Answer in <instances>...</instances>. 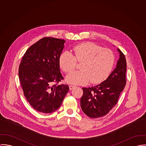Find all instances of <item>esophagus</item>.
Segmentation results:
<instances>
[{
  "mask_svg": "<svg viewBox=\"0 0 146 146\" xmlns=\"http://www.w3.org/2000/svg\"><path fill=\"white\" fill-rule=\"evenodd\" d=\"M75 87H76V86H74L70 85V86H69V90H73L74 88H75Z\"/></svg>",
  "mask_w": 146,
  "mask_h": 146,
  "instance_id": "esophagus-1",
  "label": "esophagus"
}]
</instances>
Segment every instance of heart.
<instances>
[{"mask_svg":"<svg viewBox=\"0 0 146 146\" xmlns=\"http://www.w3.org/2000/svg\"><path fill=\"white\" fill-rule=\"evenodd\" d=\"M74 56L69 51L63 52L59 59L62 69L69 73L77 66V62L82 63L81 70L69 74L66 81L73 84H85L90 81L99 83L104 81L110 73L115 56L110 49H102L97 44L87 42L76 46L73 48Z\"/></svg>","mask_w":146,"mask_h":146,"instance_id":"heart-1","label":"heart"}]
</instances>
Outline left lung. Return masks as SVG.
<instances>
[{
	"mask_svg": "<svg viewBox=\"0 0 146 146\" xmlns=\"http://www.w3.org/2000/svg\"><path fill=\"white\" fill-rule=\"evenodd\" d=\"M119 59L115 69L105 81L92 87L82 88L81 107L83 113L91 118L105 116L117 103L126 84L127 62L120 49Z\"/></svg>",
	"mask_w": 146,
	"mask_h": 146,
	"instance_id": "8db88e82",
	"label": "left lung"
}]
</instances>
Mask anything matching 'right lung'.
<instances>
[{
  "label": "right lung",
  "mask_w": 146,
  "mask_h": 146,
  "mask_svg": "<svg viewBox=\"0 0 146 146\" xmlns=\"http://www.w3.org/2000/svg\"><path fill=\"white\" fill-rule=\"evenodd\" d=\"M65 42L49 37L40 39L27 50L19 66L24 96L38 112L51 113L58 110L69 90L67 84H58L64 79L59 59Z\"/></svg>",
  "instance_id": "right-lung-1"
}]
</instances>
